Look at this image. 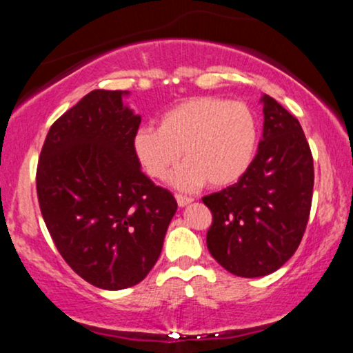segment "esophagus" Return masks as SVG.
Instances as JSON below:
<instances>
[{
	"instance_id": "obj_1",
	"label": "esophagus",
	"mask_w": 353,
	"mask_h": 353,
	"mask_svg": "<svg viewBox=\"0 0 353 353\" xmlns=\"http://www.w3.org/2000/svg\"><path fill=\"white\" fill-rule=\"evenodd\" d=\"M176 201H177V204H179V208H185V205H189L194 199L192 197L182 196V194H176Z\"/></svg>"
}]
</instances>
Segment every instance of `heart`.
Returning <instances> with one entry per match:
<instances>
[{
    "instance_id": "b5f03b06",
    "label": "heart",
    "mask_w": 353,
    "mask_h": 353,
    "mask_svg": "<svg viewBox=\"0 0 353 353\" xmlns=\"http://www.w3.org/2000/svg\"><path fill=\"white\" fill-rule=\"evenodd\" d=\"M134 152L144 171L163 179L182 157L184 163L169 177L176 189L190 190L208 182L225 188L241 179L252 164L259 144V123L244 103L222 98H194L169 109L159 129L141 128Z\"/></svg>"
}]
</instances>
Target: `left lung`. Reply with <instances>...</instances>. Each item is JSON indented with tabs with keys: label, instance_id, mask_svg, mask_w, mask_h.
<instances>
[{
	"label": "left lung",
	"instance_id": "left-lung-1",
	"mask_svg": "<svg viewBox=\"0 0 353 353\" xmlns=\"http://www.w3.org/2000/svg\"><path fill=\"white\" fill-rule=\"evenodd\" d=\"M264 131L236 184L202 197L212 212L210 255L239 277H264L292 257L312 205L314 159L297 117L264 94Z\"/></svg>",
	"mask_w": 353,
	"mask_h": 353
}]
</instances>
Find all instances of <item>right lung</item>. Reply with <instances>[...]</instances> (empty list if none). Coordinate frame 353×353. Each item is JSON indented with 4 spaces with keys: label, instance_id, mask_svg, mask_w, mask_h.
Instances as JSON below:
<instances>
[{
    "label": "right lung",
    "instance_id": "obj_1",
    "mask_svg": "<svg viewBox=\"0 0 353 353\" xmlns=\"http://www.w3.org/2000/svg\"><path fill=\"white\" fill-rule=\"evenodd\" d=\"M129 91L94 89L51 125L36 190L52 242L79 277L104 290L136 285L163 250L177 202L141 171V116Z\"/></svg>",
    "mask_w": 353,
    "mask_h": 353
}]
</instances>
